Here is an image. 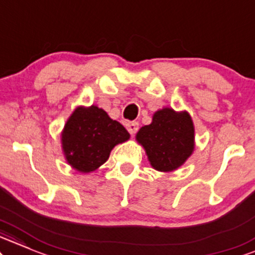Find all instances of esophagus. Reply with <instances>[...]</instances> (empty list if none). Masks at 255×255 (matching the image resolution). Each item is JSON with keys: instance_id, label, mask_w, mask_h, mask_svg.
<instances>
[{"instance_id": "obj_1", "label": "esophagus", "mask_w": 255, "mask_h": 255, "mask_svg": "<svg viewBox=\"0 0 255 255\" xmlns=\"http://www.w3.org/2000/svg\"><path fill=\"white\" fill-rule=\"evenodd\" d=\"M127 128H128V132H130L131 134H134L137 132V131H138V123H137V122L128 123Z\"/></svg>"}]
</instances>
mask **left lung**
I'll return each instance as SVG.
<instances>
[{"instance_id": "left-lung-1", "label": "left lung", "mask_w": 255, "mask_h": 255, "mask_svg": "<svg viewBox=\"0 0 255 255\" xmlns=\"http://www.w3.org/2000/svg\"><path fill=\"white\" fill-rule=\"evenodd\" d=\"M136 138L144 146L149 161L160 172L181 166L194 149V128L187 112L157 111L150 125L140 128Z\"/></svg>"}]
</instances>
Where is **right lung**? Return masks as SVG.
<instances>
[{"mask_svg": "<svg viewBox=\"0 0 255 255\" xmlns=\"http://www.w3.org/2000/svg\"><path fill=\"white\" fill-rule=\"evenodd\" d=\"M128 137L127 128L104 110L77 107L63 130L62 144L69 164L79 172L89 173L106 162L115 145Z\"/></svg>", "mask_w": 255, "mask_h": 255, "instance_id": "add662e5", "label": "right lung"}]
</instances>
